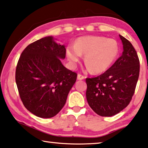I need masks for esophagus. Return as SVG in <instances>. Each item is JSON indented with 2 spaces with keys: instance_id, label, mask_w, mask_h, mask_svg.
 Masks as SVG:
<instances>
[{
  "instance_id": "obj_1",
  "label": "esophagus",
  "mask_w": 148,
  "mask_h": 148,
  "mask_svg": "<svg viewBox=\"0 0 148 148\" xmlns=\"http://www.w3.org/2000/svg\"><path fill=\"white\" fill-rule=\"evenodd\" d=\"M84 76H83V75H82L81 74H78V76H77V78H78V79H79V80H81V79H84Z\"/></svg>"
}]
</instances>
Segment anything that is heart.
<instances>
[{
  "instance_id": "b5f03b06",
  "label": "heart",
  "mask_w": 148,
  "mask_h": 148,
  "mask_svg": "<svg viewBox=\"0 0 148 148\" xmlns=\"http://www.w3.org/2000/svg\"><path fill=\"white\" fill-rule=\"evenodd\" d=\"M119 53V44L114 39L92 36L79 37L74 46L69 45L66 50L72 65H76L82 55H85V64L94 74L106 71L115 61Z\"/></svg>"
}]
</instances>
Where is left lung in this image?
Wrapping results in <instances>:
<instances>
[{
    "label": "left lung",
    "instance_id": "obj_1",
    "mask_svg": "<svg viewBox=\"0 0 148 148\" xmlns=\"http://www.w3.org/2000/svg\"><path fill=\"white\" fill-rule=\"evenodd\" d=\"M123 52L103 74L87 78L86 98L101 116L115 115L130 103L140 74V60L132 43L122 36Z\"/></svg>",
    "mask_w": 148,
    "mask_h": 148
}]
</instances>
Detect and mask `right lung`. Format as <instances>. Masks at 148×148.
Segmentation results:
<instances>
[{
    "label": "right lung",
    "instance_id": "1",
    "mask_svg": "<svg viewBox=\"0 0 148 148\" xmlns=\"http://www.w3.org/2000/svg\"><path fill=\"white\" fill-rule=\"evenodd\" d=\"M66 57L64 45L46 37L26 47L16 69V82L24 107L41 118L57 114L76 82L77 74L60 62Z\"/></svg>",
    "mask_w": 148,
    "mask_h": 148
}]
</instances>
